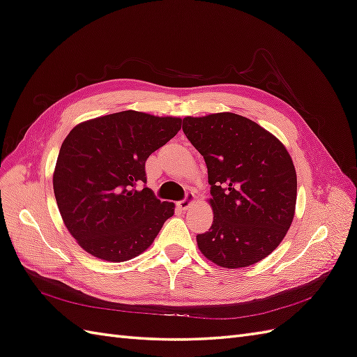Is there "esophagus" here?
Wrapping results in <instances>:
<instances>
[{
    "instance_id": "esophagus-1",
    "label": "esophagus",
    "mask_w": 357,
    "mask_h": 357,
    "mask_svg": "<svg viewBox=\"0 0 357 357\" xmlns=\"http://www.w3.org/2000/svg\"><path fill=\"white\" fill-rule=\"evenodd\" d=\"M195 201H197L195 193L188 192L186 193V198L183 199V201H180V202H177V208L181 210V211H186V210H189L192 207L193 204H195Z\"/></svg>"
}]
</instances>
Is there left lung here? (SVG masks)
I'll use <instances>...</instances> for the list:
<instances>
[{
  "label": "left lung",
  "instance_id": "left-lung-1",
  "mask_svg": "<svg viewBox=\"0 0 357 357\" xmlns=\"http://www.w3.org/2000/svg\"><path fill=\"white\" fill-rule=\"evenodd\" d=\"M183 132L208 169L211 228L197 235L201 253L222 268L261 262L295 218L296 171L280 139L244 116L223 112L183 119Z\"/></svg>",
  "mask_w": 357,
  "mask_h": 357
}]
</instances>
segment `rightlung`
<instances>
[{
  "mask_svg": "<svg viewBox=\"0 0 357 357\" xmlns=\"http://www.w3.org/2000/svg\"><path fill=\"white\" fill-rule=\"evenodd\" d=\"M181 129V119L126 110L75 125L53 171L61 218L74 240L105 262H125L152 245L174 202L146 185L144 165Z\"/></svg>",
  "mask_w": 357,
  "mask_h": 357,
  "instance_id": "add662e5",
  "label": "right lung"
}]
</instances>
